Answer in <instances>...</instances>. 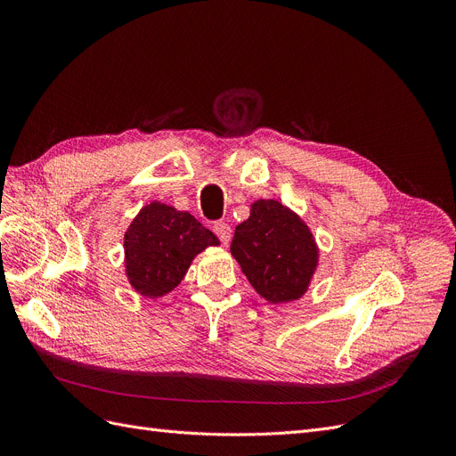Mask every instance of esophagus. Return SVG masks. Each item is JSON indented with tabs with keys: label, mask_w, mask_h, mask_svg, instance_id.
<instances>
[{
	"label": "esophagus",
	"mask_w": 456,
	"mask_h": 456,
	"mask_svg": "<svg viewBox=\"0 0 456 456\" xmlns=\"http://www.w3.org/2000/svg\"><path fill=\"white\" fill-rule=\"evenodd\" d=\"M212 231H214V234H216V236L220 238L224 246H227V244H229L231 236H232V229H231V225H229V224H225V222H216V224L212 225Z\"/></svg>",
	"instance_id": "34e87169"
}]
</instances>
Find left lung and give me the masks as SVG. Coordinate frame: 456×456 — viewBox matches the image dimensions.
<instances>
[{
    "instance_id": "1",
    "label": "left lung",
    "mask_w": 456,
    "mask_h": 456,
    "mask_svg": "<svg viewBox=\"0 0 456 456\" xmlns=\"http://www.w3.org/2000/svg\"><path fill=\"white\" fill-rule=\"evenodd\" d=\"M231 253L253 289L279 305L299 299L318 266V246L305 222L275 200L251 205L236 227Z\"/></svg>"
}]
</instances>
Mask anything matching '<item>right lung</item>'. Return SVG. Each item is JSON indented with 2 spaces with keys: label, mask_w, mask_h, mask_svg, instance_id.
<instances>
[{
  "label": "right lung",
  "mask_w": 456,
  "mask_h": 456,
  "mask_svg": "<svg viewBox=\"0 0 456 456\" xmlns=\"http://www.w3.org/2000/svg\"><path fill=\"white\" fill-rule=\"evenodd\" d=\"M218 244L191 214L153 201L136 214L124 236L127 279L143 297H162L183 281L198 253Z\"/></svg>",
  "instance_id": "add662e5"
}]
</instances>
